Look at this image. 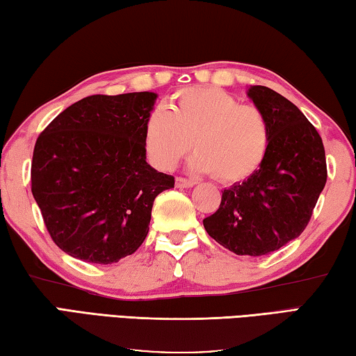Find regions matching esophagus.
Returning a JSON list of instances; mask_svg holds the SVG:
<instances>
[{"label": "esophagus", "mask_w": 356, "mask_h": 356, "mask_svg": "<svg viewBox=\"0 0 356 356\" xmlns=\"http://www.w3.org/2000/svg\"><path fill=\"white\" fill-rule=\"evenodd\" d=\"M175 184H177L178 189H189V188H192V186H195V181L194 179H186V178L178 177L177 179H175Z\"/></svg>", "instance_id": "obj_1"}]
</instances>
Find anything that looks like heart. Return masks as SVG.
Masks as SVG:
<instances>
[{
	"instance_id": "b5f03b06",
	"label": "heart",
	"mask_w": 356,
	"mask_h": 356,
	"mask_svg": "<svg viewBox=\"0 0 356 356\" xmlns=\"http://www.w3.org/2000/svg\"><path fill=\"white\" fill-rule=\"evenodd\" d=\"M269 145L264 112L217 87L178 90L168 111L156 108L143 127V147L156 168L170 170L192 147L191 168L211 172L223 183L242 181L257 172Z\"/></svg>"
}]
</instances>
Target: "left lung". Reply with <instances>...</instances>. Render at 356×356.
<instances>
[{"mask_svg":"<svg viewBox=\"0 0 356 356\" xmlns=\"http://www.w3.org/2000/svg\"><path fill=\"white\" fill-rule=\"evenodd\" d=\"M247 95L269 120L270 145L257 172L222 192L203 227L229 252L263 257L307 228L325 188L327 162L319 133L294 103L266 86H250Z\"/></svg>","mask_w":356,"mask_h":356,"instance_id":"left-lung-1","label":"left lung"}]
</instances>
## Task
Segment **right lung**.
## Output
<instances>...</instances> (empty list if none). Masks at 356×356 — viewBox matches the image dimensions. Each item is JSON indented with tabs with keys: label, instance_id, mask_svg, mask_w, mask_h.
<instances>
[{
	"label": "right lung",
	"instance_id": "add662e5",
	"mask_svg": "<svg viewBox=\"0 0 356 356\" xmlns=\"http://www.w3.org/2000/svg\"><path fill=\"white\" fill-rule=\"evenodd\" d=\"M158 93L92 95L68 106L35 142L31 184L54 244L112 264L145 241L154 198L175 178L147 162L143 127Z\"/></svg>",
	"mask_w": 356,
	"mask_h": 356
}]
</instances>
